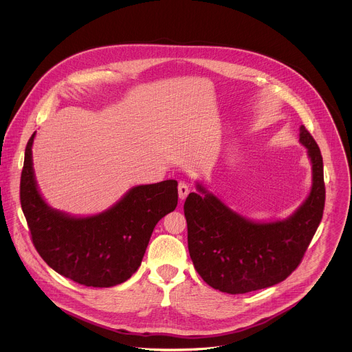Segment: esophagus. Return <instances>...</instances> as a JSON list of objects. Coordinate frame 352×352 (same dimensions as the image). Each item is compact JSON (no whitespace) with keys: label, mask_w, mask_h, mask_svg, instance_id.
I'll list each match as a JSON object with an SVG mask.
<instances>
[{"label":"esophagus","mask_w":352,"mask_h":352,"mask_svg":"<svg viewBox=\"0 0 352 352\" xmlns=\"http://www.w3.org/2000/svg\"><path fill=\"white\" fill-rule=\"evenodd\" d=\"M177 190H179V198H180L182 201H184V199L187 198L188 192H190V190H188V186H187L184 182H180V183H179V187H177Z\"/></svg>","instance_id":"obj_1"}]
</instances>
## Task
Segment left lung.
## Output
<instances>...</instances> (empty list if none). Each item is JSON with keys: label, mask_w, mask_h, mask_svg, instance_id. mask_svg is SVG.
<instances>
[{"label": "left lung", "mask_w": 352, "mask_h": 352, "mask_svg": "<svg viewBox=\"0 0 352 352\" xmlns=\"http://www.w3.org/2000/svg\"><path fill=\"white\" fill-rule=\"evenodd\" d=\"M300 144L311 164V187L287 218L253 221L226 206L197 182L184 203L188 251L201 279L215 290L245 294L285 280L301 263L322 218V157L310 133L300 127Z\"/></svg>", "instance_id": "left-lung-1"}]
</instances>
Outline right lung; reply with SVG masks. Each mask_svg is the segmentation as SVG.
Returning a JSON list of instances; mask_svg holds the SVG:
<instances>
[{
  "label": "right lung",
  "mask_w": 352,
  "mask_h": 352,
  "mask_svg": "<svg viewBox=\"0 0 352 352\" xmlns=\"http://www.w3.org/2000/svg\"><path fill=\"white\" fill-rule=\"evenodd\" d=\"M30 138L20 201L32 243L54 271L88 287H112L138 270L157 222L177 206V182L135 186L102 212L77 217L43 199L34 172Z\"/></svg>",
  "instance_id": "obj_1"
}]
</instances>
